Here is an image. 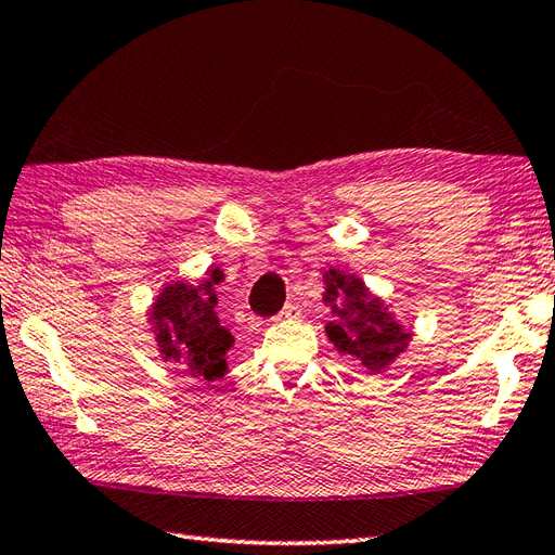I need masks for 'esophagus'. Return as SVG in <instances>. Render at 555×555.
<instances>
[{"label": "esophagus", "mask_w": 555, "mask_h": 555, "mask_svg": "<svg viewBox=\"0 0 555 555\" xmlns=\"http://www.w3.org/2000/svg\"><path fill=\"white\" fill-rule=\"evenodd\" d=\"M299 315H301L299 306L294 304V301H289V304H285V309H282V311L278 313L275 320H294V318H299Z\"/></svg>", "instance_id": "esophagus-1"}]
</instances>
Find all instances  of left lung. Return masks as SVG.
I'll list each match as a JSON object with an SVG mask.
<instances>
[{"label":"left lung","instance_id":"1","mask_svg":"<svg viewBox=\"0 0 555 555\" xmlns=\"http://www.w3.org/2000/svg\"><path fill=\"white\" fill-rule=\"evenodd\" d=\"M323 301L332 313L325 325L327 339L373 375L387 371L409 349L413 332L399 323L359 275L330 268L323 273Z\"/></svg>","mask_w":555,"mask_h":555}]
</instances>
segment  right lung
I'll return each mask as SVG.
<instances>
[{
  "label": "right lung",
  "instance_id": "obj_1",
  "mask_svg": "<svg viewBox=\"0 0 555 555\" xmlns=\"http://www.w3.org/2000/svg\"><path fill=\"white\" fill-rule=\"evenodd\" d=\"M223 280L225 273L218 266L208 268L206 278L196 285H190L188 280H170L146 313L162 359L184 365L192 377H204L206 382L228 373L225 356L235 344V337L220 325L216 313V285Z\"/></svg>",
  "mask_w": 555,
  "mask_h": 555
}]
</instances>
